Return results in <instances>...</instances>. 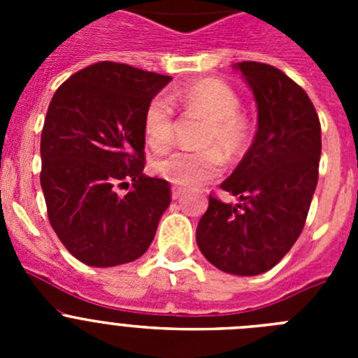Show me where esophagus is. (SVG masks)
<instances>
[{
    "label": "esophagus",
    "instance_id": "obj_1",
    "mask_svg": "<svg viewBox=\"0 0 358 358\" xmlns=\"http://www.w3.org/2000/svg\"><path fill=\"white\" fill-rule=\"evenodd\" d=\"M182 197V189L181 188H172V199L177 201V199Z\"/></svg>",
    "mask_w": 358,
    "mask_h": 358
}]
</instances>
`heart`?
I'll use <instances>...</instances> for the list:
<instances>
[{
    "label": "heart",
    "instance_id": "b5f03b06",
    "mask_svg": "<svg viewBox=\"0 0 358 358\" xmlns=\"http://www.w3.org/2000/svg\"><path fill=\"white\" fill-rule=\"evenodd\" d=\"M176 107L185 116H201L206 123L199 134V150H177L152 163L159 177L181 188L208 182L222 172L226 157L240 156L249 140V125L240 115V96L218 78H199L170 94L152 98L143 110V136L152 150H166L176 138Z\"/></svg>",
    "mask_w": 358,
    "mask_h": 358
}]
</instances>
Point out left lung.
Returning <instances> with one entry per match:
<instances>
[{
    "label": "left lung",
    "instance_id": "1",
    "mask_svg": "<svg viewBox=\"0 0 358 358\" xmlns=\"http://www.w3.org/2000/svg\"><path fill=\"white\" fill-rule=\"evenodd\" d=\"M258 106V131L235 172L220 185L240 199L210 195L197 226V245L229 274L256 276L290 251L314 197L321 157V123L301 85L264 62H238Z\"/></svg>",
    "mask_w": 358,
    "mask_h": 358
}]
</instances>
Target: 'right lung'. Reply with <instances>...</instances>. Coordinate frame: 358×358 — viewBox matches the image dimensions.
Instances as JSON below:
<instances>
[{"mask_svg":"<svg viewBox=\"0 0 358 358\" xmlns=\"http://www.w3.org/2000/svg\"><path fill=\"white\" fill-rule=\"evenodd\" d=\"M170 80L102 61L53 94L41 132V186L53 231L82 264H129L154 240L172 192L143 173V110ZM129 184L125 198L115 194Z\"/></svg>","mask_w":358,"mask_h":358,"instance_id":"obj_1","label":"right lung"}]
</instances>
